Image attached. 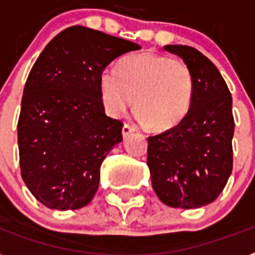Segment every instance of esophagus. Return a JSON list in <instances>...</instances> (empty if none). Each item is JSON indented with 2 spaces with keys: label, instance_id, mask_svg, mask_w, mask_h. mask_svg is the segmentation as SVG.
I'll list each match as a JSON object with an SVG mask.
<instances>
[{
  "label": "esophagus",
  "instance_id": "34e87169",
  "mask_svg": "<svg viewBox=\"0 0 255 255\" xmlns=\"http://www.w3.org/2000/svg\"><path fill=\"white\" fill-rule=\"evenodd\" d=\"M132 132H134L133 126H131V124H124L123 129H122V134H123V137L126 138L127 136H129Z\"/></svg>",
  "mask_w": 255,
  "mask_h": 255
}]
</instances>
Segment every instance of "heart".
Instances as JSON below:
<instances>
[{
  "label": "heart",
  "instance_id": "heart-1",
  "mask_svg": "<svg viewBox=\"0 0 255 255\" xmlns=\"http://www.w3.org/2000/svg\"><path fill=\"white\" fill-rule=\"evenodd\" d=\"M99 92L110 117L122 115L133 102L137 121L148 124L150 131L165 133L187 117L194 97V77L182 60L138 53L122 60L118 70H103Z\"/></svg>",
  "mask_w": 255,
  "mask_h": 255
}]
</instances>
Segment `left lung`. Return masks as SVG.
Instances as JSON below:
<instances>
[{
    "label": "left lung",
    "instance_id": "obj_1",
    "mask_svg": "<svg viewBox=\"0 0 255 255\" xmlns=\"http://www.w3.org/2000/svg\"><path fill=\"white\" fill-rule=\"evenodd\" d=\"M179 56L194 77V97L178 127L148 137L152 186L163 204L200 208L224 190L233 167L235 121L232 95L214 63L188 45H165Z\"/></svg>",
    "mask_w": 255,
    "mask_h": 255
}]
</instances>
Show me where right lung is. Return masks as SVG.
<instances>
[{
	"label": "right lung",
	"mask_w": 255,
	"mask_h": 255,
	"mask_svg": "<svg viewBox=\"0 0 255 255\" xmlns=\"http://www.w3.org/2000/svg\"><path fill=\"white\" fill-rule=\"evenodd\" d=\"M141 49L133 41L84 26L57 34L35 61L18 121L20 174L51 210H78L98 190L101 165L123 140V123L105 114L99 76Z\"/></svg>",
	"instance_id": "1"
}]
</instances>
